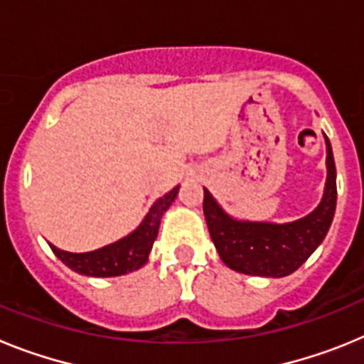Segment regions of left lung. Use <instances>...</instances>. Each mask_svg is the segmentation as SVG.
I'll return each instance as SVG.
<instances>
[{
    "label": "left lung",
    "mask_w": 364,
    "mask_h": 364,
    "mask_svg": "<svg viewBox=\"0 0 364 364\" xmlns=\"http://www.w3.org/2000/svg\"><path fill=\"white\" fill-rule=\"evenodd\" d=\"M326 153L328 178L323 200L317 210L290 224L233 220L204 189L205 222L224 264L246 275L284 277L315 252L330 230L337 202L336 162L328 138Z\"/></svg>",
    "instance_id": "left-lung-1"
}]
</instances>
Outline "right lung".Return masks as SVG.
<instances>
[{
    "instance_id": "add662e5",
    "label": "right lung",
    "mask_w": 364,
    "mask_h": 364,
    "mask_svg": "<svg viewBox=\"0 0 364 364\" xmlns=\"http://www.w3.org/2000/svg\"><path fill=\"white\" fill-rule=\"evenodd\" d=\"M176 193H178V186L154 202L142 224L118 242L89 253L63 252L53 244H50V250L63 264L69 266L76 273L89 275V277H118V275L134 272V269L142 268L149 259L151 247L159 235L160 218L175 200Z\"/></svg>"
}]
</instances>
